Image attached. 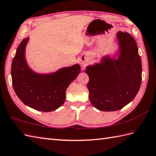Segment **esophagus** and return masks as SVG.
Returning <instances> with one entry per match:
<instances>
[{"instance_id": "obj_1", "label": "esophagus", "mask_w": 156, "mask_h": 156, "mask_svg": "<svg viewBox=\"0 0 156 156\" xmlns=\"http://www.w3.org/2000/svg\"><path fill=\"white\" fill-rule=\"evenodd\" d=\"M80 64L83 66H85V64H86V60H80Z\"/></svg>"}]
</instances>
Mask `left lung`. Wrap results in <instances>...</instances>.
<instances>
[{
    "mask_svg": "<svg viewBox=\"0 0 156 156\" xmlns=\"http://www.w3.org/2000/svg\"><path fill=\"white\" fill-rule=\"evenodd\" d=\"M118 58L106 57L100 64L86 68L90 102L98 110H119L136 97L142 82V61L135 40L119 31Z\"/></svg>",
    "mask_w": 156,
    "mask_h": 156,
    "instance_id": "8db88e82",
    "label": "left lung"
}]
</instances>
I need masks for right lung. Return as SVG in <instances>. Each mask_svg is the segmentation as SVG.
<instances>
[{
  "mask_svg": "<svg viewBox=\"0 0 156 156\" xmlns=\"http://www.w3.org/2000/svg\"><path fill=\"white\" fill-rule=\"evenodd\" d=\"M28 40H23L12 60L11 76L14 92L22 102L34 110L54 111L64 104L66 90L80 72V66L75 64L50 74L35 73L25 60Z\"/></svg>",
  "mask_w": 156,
  "mask_h": 156,
  "instance_id": "obj_1",
  "label": "right lung"
}]
</instances>
